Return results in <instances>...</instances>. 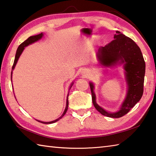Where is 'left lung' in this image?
<instances>
[{
  "instance_id": "1",
  "label": "left lung",
  "mask_w": 156,
  "mask_h": 156,
  "mask_svg": "<svg viewBox=\"0 0 156 156\" xmlns=\"http://www.w3.org/2000/svg\"><path fill=\"white\" fill-rule=\"evenodd\" d=\"M114 39L104 47L101 46L99 48L98 58L101 65L107 67L114 66L117 63L123 64L128 90L120 110L117 112L111 113L98 105L93 91L94 86L91 83L89 84L92 101L96 110L106 117L119 118L126 115L142 98L145 62L140 48L132 39L121 34L119 31H116Z\"/></svg>"
}]
</instances>
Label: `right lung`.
<instances>
[{
  "label": "right lung",
  "instance_id": "right-lung-1",
  "mask_svg": "<svg viewBox=\"0 0 156 156\" xmlns=\"http://www.w3.org/2000/svg\"><path fill=\"white\" fill-rule=\"evenodd\" d=\"M42 37H43V33H40V34H39V35H34V36H30V37H29L27 39V40H25L24 42H22V43L20 45L19 47L18 48V49H17V51H16V56H15V60H14L13 65V66H12V70L14 69V67H15L17 63V61H18V58L20 57V55L22 54V51L24 50V48L26 47V46H29V45L30 44H33V43H34V42L38 41L39 39H40ZM11 76H12V72H11ZM72 84H73V83L72 84ZM72 86H71V87H72ZM68 95H67V104H66V109H65V111L63 113V115H61V117H60L58 119H56L55 121H50V122H43V121H38V120H37V121H39V122H40V123H42L50 124V123H55V122H56V121L60 119H61L65 115V114H66V112H67V108H68V104H69V102H68Z\"/></svg>",
  "mask_w": 156,
  "mask_h": 156
}]
</instances>
